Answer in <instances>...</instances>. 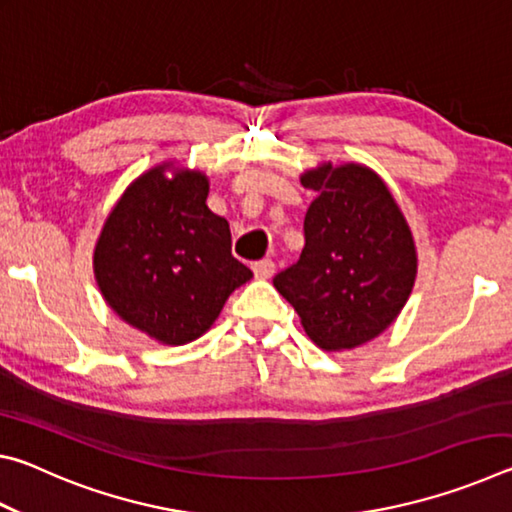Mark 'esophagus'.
<instances>
[{"instance_id": "obj_1", "label": "esophagus", "mask_w": 512, "mask_h": 512, "mask_svg": "<svg viewBox=\"0 0 512 512\" xmlns=\"http://www.w3.org/2000/svg\"><path fill=\"white\" fill-rule=\"evenodd\" d=\"M253 273L257 280H268V277L275 273V264L271 262V259H262V262L253 264Z\"/></svg>"}]
</instances>
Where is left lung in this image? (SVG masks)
<instances>
[{"label":"left lung","mask_w":512,"mask_h":512,"mask_svg":"<svg viewBox=\"0 0 512 512\" xmlns=\"http://www.w3.org/2000/svg\"><path fill=\"white\" fill-rule=\"evenodd\" d=\"M300 183L318 194L305 214V248L273 287L298 311L318 348L354 350L395 323L418 275V250L377 171L320 162Z\"/></svg>","instance_id":"obj_1"}]
</instances>
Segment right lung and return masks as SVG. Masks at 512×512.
I'll return each mask as SVG.
<instances>
[{
  "instance_id": "add662e5",
  "label": "right lung",
  "mask_w": 512,
  "mask_h": 512,
  "mask_svg": "<svg viewBox=\"0 0 512 512\" xmlns=\"http://www.w3.org/2000/svg\"><path fill=\"white\" fill-rule=\"evenodd\" d=\"M210 178L167 160L137 176L94 244V280L115 314L162 345H185L253 273L232 257L230 225L207 207Z\"/></svg>"
}]
</instances>
